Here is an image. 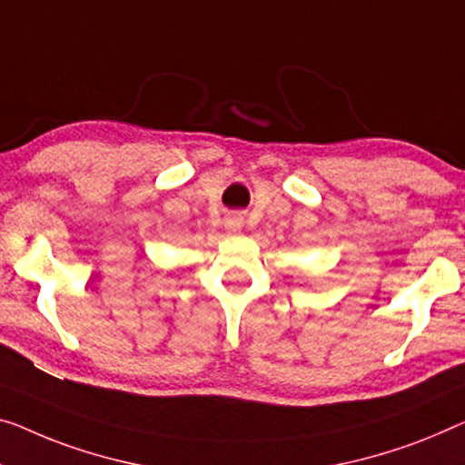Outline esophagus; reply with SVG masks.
<instances>
[{
    "label": "esophagus",
    "instance_id": "obj_1",
    "mask_svg": "<svg viewBox=\"0 0 465 465\" xmlns=\"http://www.w3.org/2000/svg\"><path fill=\"white\" fill-rule=\"evenodd\" d=\"M225 227H227V230H232V232H238L242 227V219L235 217V214H230V217L225 219Z\"/></svg>",
    "mask_w": 465,
    "mask_h": 465
}]
</instances>
